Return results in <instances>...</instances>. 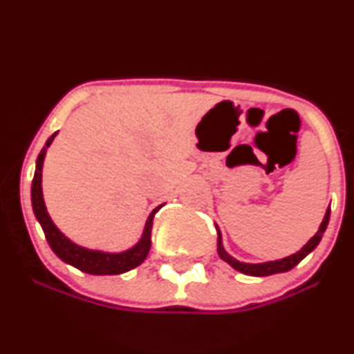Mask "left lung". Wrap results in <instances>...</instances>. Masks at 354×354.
Instances as JSON below:
<instances>
[{
	"mask_svg": "<svg viewBox=\"0 0 354 354\" xmlns=\"http://www.w3.org/2000/svg\"><path fill=\"white\" fill-rule=\"evenodd\" d=\"M330 213H331V209H330V206H328L326 213H324V218H323V221H321L316 234L301 248V250L296 251V253H293V254L286 256V258L274 259V261H265V263H245V261H238L236 258H233V256H231L228 251L225 250V246H223L221 231H219V228L216 226L218 254H219V258H221L223 261L228 263L231 268H234V270L239 271V273L248 274V276H270V274H276V273H284V271L293 270V268L298 265L299 261H303V259L306 258V256L319 245L321 238H323L324 231H326L328 221H330Z\"/></svg>",
	"mask_w": 354,
	"mask_h": 354,
	"instance_id": "1",
	"label": "left lung"
}]
</instances>
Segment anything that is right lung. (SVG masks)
Wrapping results in <instances>:
<instances>
[{
  "instance_id": "1",
  "label": "right lung",
  "mask_w": 354,
  "mask_h": 354,
  "mask_svg": "<svg viewBox=\"0 0 354 354\" xmlns=\"http://www.w3.org/2000/svg\"><path fill=\"white\" fill-rule=\"evenodd\" d=\"M56 135H58V131L48 138L46 145H44L41 153L38 154L33 185H31V205H33L35 216L38 219V223L41 225V228L44 231V236H46L48 245L51 246V250L55 251V254L58 256L61 261H64L66 265L78 268V270L83 271V273L121 274V273H126V271L133 270V268L140 266L146 259V256H148L149 248H151L153 218L158 211L163 208L165 203L163 205L156 206V208L151 211V214H149L148 219H146V225L140 241H138L136 245H133L131 248H128V250L120 251V253H108V251L89 250V248L76 245V243L71 241L66 234L61 233L58 226L53 223L43 198L41 181H43L44 156H46L48 148L51 146Z\"/></svg>"
}]
</instances>
